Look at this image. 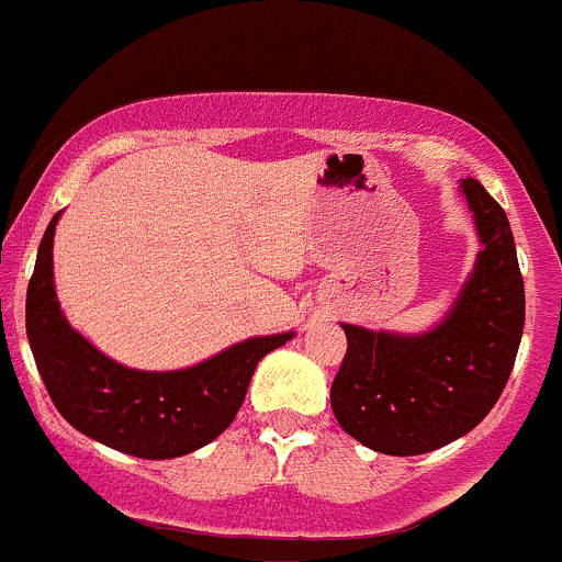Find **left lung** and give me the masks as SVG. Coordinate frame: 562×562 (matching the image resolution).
I'll return each mask as SVG.
<instances>
[{
  "label": "left lung",
  "mask_w": 562,
  "mask_h": 562,
  "mask_svg": "<svg viewBox=\"0 0 562 562\" xmlns=\"http://www.w3.org/2000/svg\"><path fill=\"white\" fill-rule=\"evenodd\" d=\"M461 192L482 249L445 322L424 335L342 324L348 351L331 380V413L385 456H420L472 431L498 402L520 348L525 286L509 220L476 179H463Z\"/></svg>",
  "instance_id": "8db88e82"
}]
</instances>
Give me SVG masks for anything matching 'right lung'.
Masks as SVG:
<instances>
[{
    "instance_id": "add662e5",
    "label": "right lung",
    "mask_w": 562,
    "mask_h": 562,
    "mask_svg": "<svg viewBox=\"0 0 562 562\" xmlns=\"http://www.w3.org/2000/svg\"><path fill=\"white\" fill-rule=\"evenodd\" d=\"M47 225L26 292V335L47 394L64 420L106 448L162 461L220 437L244 404L259 359L294 331L235 342L195 367L144 372L117 364L69 327L53 283V235Z\"/></svg>"
}]
</instances>
